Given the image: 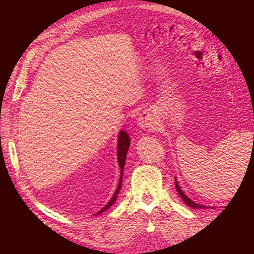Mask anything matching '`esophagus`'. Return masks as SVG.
Segmentation results:
<instances>
[{
	"label": "esophagus",
	"mask_w": 254,
	"mask_h": 254,
	"mask_svg": "<svg viewBox=\"0 0 254 254\" xmlns=\"http://www.w3.org/2000/svg\"><path fill=\"white\" fill-rule=\"evenodd\" d=\"M156 122L153 118V116L148 112H143L138 118V125L143 129H153L155 127Z\"/></svg>",
	"instance_id": "1"
}]
</instances>
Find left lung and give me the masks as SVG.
<instances>
[{"instance_id": "left-lung-1", "label": "left lung", "mask_w": 254, "mask_h": 254, "mask_svg": "<svg viewBox=\"0 0 254 254\" xmlns=\"http://www.w3.org/2000/svg\"><path fill=\"white\" fill-rule=\"evenodd\" d=\"M176 189H177L178 193H179V196L182 197V199H183L184 202H185L186 204H188L189 206H191V208H194V209H203V208H204V205H200V204H197V203L192 202L190 198H189L188 196H186L185 193H184V192L182 191V189H180L179 185H178L177 180H176Z\"/></svg>"}]
</instances>
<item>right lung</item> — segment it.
<instances>
[{
  "label": "right lung",
  "instance_id": "obj_1",
  "mask_svg": "<svg viewBox=\"0 0 254 254\" xmlns=\"http://www.w3.org/2000/svg\"><path fill=\"white\" fill-rule=\"evenodd\" d=\"M129 145H130L129 136H127V133L124 132V131H121V132H119V137H118V149H117L118 164H119V167H121V179H119L118 188H117V190H116L115 194H113L112 199H111L110 202L107 203V205L105 206V208L101 209V210L99 211L98 214H100V212H104L105 210H106V209H109L111 205H113V203L116 202V199H117L119 190H121V188H122V179H123L124 164H125V159H127V149H129Z\"/></svg>",
  "mask_w": 254,
  "mask_h": 254
}]
</instances>
